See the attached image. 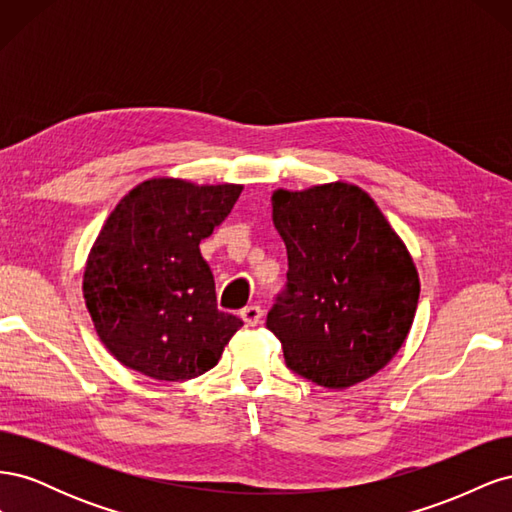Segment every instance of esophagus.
Masks as SVG:
<instances>
[{"instance_id":"esophagus-1","label":"esophagus","mask_w":512,"mask_h":512,"mask_svg":"<svg viewBox=\"0 0 512 512\" xmlns=\"http://www.w3.org/2000/svg\"><path fill=\"white\" fill-rule=\"evenodd\" d=\"M262 316H265V312H262L260 305H247L245 309H241V318L247 327H256Z\"/></svg>"}]
</instances>
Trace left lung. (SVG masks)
<instances>
[{
	"instance_id": "obj_1",
	"label": "left lung",
	"mask_w": 512,
	"mask_h": 512,
	"mask_svg": "<svg viewBox=\"0 0 512 512\" xmlns=\"http://www.w3.org/2000/svg\"><path fill=\"white\" fill-rule=\"evenodd\" d=\"M288 284L267 316L286 365L342 391L389 363L416 314L418 271L406 243L359 185L275 190Z\"/></svg>"
}]
</instances>
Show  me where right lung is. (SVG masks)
Returning a JSON list of instances; mask_svg holds the SVG:
<instances>
[{
    "instance_id": "right-lung-1",
    "label": "right lung",
    "mask_w": 512,
    "mask_h": 512,
    "mask_svg": "<svg viewBox=\"0 0 512 512\" xmlns=\"http://www.w3.org/2000/svg\"><path fill=\"white\" fill-rule=\"evenodd\" d=\"M241 190L156 177L108 215L87 256L83 297L100 342L121 365L164 382L218 365L243 322L218 309L198 245L226 220Z\"/></svg>"
}]
</instances>
